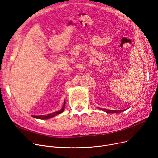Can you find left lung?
<instances>
[{
    "label": "left lung",
    "instance_id": "left-lung-1",
    "mask_svg": "<svg viewBox=\"0 0 158 158\" xmlns=\"http://www.w3.org/2000/svg\"><path fill=\"white\" fill-rule=\"evenodd\" d=\"M99 109H101V108H99ZM102 110H103V111H106L108 113H119L121 112H123L124 110H120V111H114V110H108V109H102Z\"/></svg>",
    "mask_w": 158,
    "mask_h": 158
}]
</instances>
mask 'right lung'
<instances>
[{"instance_id": "add662e5", "label": "right lung", "mask_w": 158, "mask_h": 158, "mask_svg": "<svg viewBox=\"0 0 158 158\" xmlns=\"http://www.w3.org/2000/svg\"><path fill=\"white\" fill-rule=\"evenodd\" d=\"M65 101L64 102V104H63V108H62L60 110H59V111H56V112H54L52 113H50L49 114H47V115H40V116H35V115H33L32 117H34V118H38V119H49L51 117H55L56 115H57V114H60L61 113H63L64 111V107H65Z\"/></svg>"}]
</instances>
